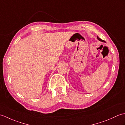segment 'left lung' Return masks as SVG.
I'll return each instance as SVG.
<instances>
[{"label":"left lung","instance_id":"8db88e82","mask_svg":"<svg viewBox=\"0 0 125 125\" xmlns=\"http://www.w3.org/2000/svg\"><path fill=\"white\" fill-rule=\"evenodd\" d=\"M97 39H98V40H99V41H102V42H105L103 40H102V39H100V38H99V37H98V36H97Z\"/></svg>","mask_w":125,"mask_h":125}]
</instances>
